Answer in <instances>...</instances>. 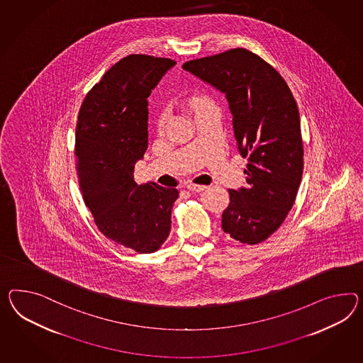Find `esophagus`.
<instances>
[{
	"label": "esophagus",
	"instance_id": "34e87169",
	"mask_svg": "<svg viewBox=\"0 0 363 363\" xmlns=\"http://www.w3.org/2000/svg\"><path fill=\"white\" fill-rule=\"evenodd\" d=\"M186 186L189 191H194V192H201L206 188V186H199V184H194V183H188Z\"/></svg>",
	"mask_w": 363,
	"mask_h": 363
}]
</instances>
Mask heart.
<instances>
[{
  "label": "heart",
  "mask_w": 363,
  "mask_h": 363,
  "mask_svg": "<svg viewBox=\"0 0 363 363\" xmlns=\"http://www.w3.org/2000/svg\"><path fill=\"white\" fill-rule=\"evenodd\" d=\"M195 106L197 109H200V108H203L205 105H208V100L205 99V97H197L195 100ZM164 121H166V113H160L158 116V121H157V125H158L159 129H162L163 128V125H164Z\"/></svg>",
  "instance_id": "b5f03b06"
}]
</instances>
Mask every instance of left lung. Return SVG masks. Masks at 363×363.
I'll use <instances>...</instances> for the list:
<instances>
[{"mask_svg":"<svg viewBox=\"0 0 363 363\" xmlns=\"http://www.w3.org/2000/svg\"><path fill=\"white\" fill-rule=\"evenodd\" d=\"M183 68L225 94L237 147L249 163L246 183L229 189L223 230L257 245L286 220L303 175L298 105L279 72L246 48L189 60Z\"/></svg>","mask_w":363,"mask_h":363,"instance_id":"left-lung-1","label":"left lung"}]
</instances>
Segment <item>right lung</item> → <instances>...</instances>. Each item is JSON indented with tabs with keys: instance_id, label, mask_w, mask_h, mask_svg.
Here are the masks:
<instances>
[{
	"instance_id": "right-lung-1",
	"label": "right lung",
	"mask_w": 363,
	"mask_h": 363,
	"mask_svg": "<svg viewBox=\"0 0 363 363\" xmlns=\"http://www.w3.org/2000/svg\"><path fill=\"white\" fill-rule=\"evenodd\" d=\"M177 62L129 55L86 94L76 123V169L99 230L140 254L158 250L171 230L177 188L134 182L149 145L147 97Z\"/></svg>"
}]
</instances>
